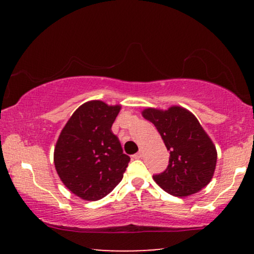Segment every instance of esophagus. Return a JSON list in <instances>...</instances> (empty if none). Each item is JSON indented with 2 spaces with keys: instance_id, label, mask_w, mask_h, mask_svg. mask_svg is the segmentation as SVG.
<instances>
[{
  "instance_id": "obj_1",
  "label": "esophagus",
  "mask_w": 254,
  "mask_h": 254,
  "mask_svg": "<svg viewBox=\"0 0 254 254\" xmlns=\"http://www.w3.org/2000/svg\"><path fill=\"white\" fill-rule=\"evenodd\" d=\"M133 157H134L135 159H140V158L143 157V152H142V151H138L137 154H135V155L133 156Z\"/></svg>"
}]
</instances>
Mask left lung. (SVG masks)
I'll return each instance as SVG.
<instances>
[{
	"label": "left lung",
	"mask_w": 254,
	"mask_h": 254,
	"mask_svg": "<svg viewBox=\"0 0 254 254\" xmlns=\"http://www.w3.org/2000/svg\"><path fill=\"white\" fill-rule=\"evenodd\" d=\"M142 116L155 125L170 151L169 165L154 180L175 196L197 193L210 183L216 168V148L189 110L171 106L163 111L145 109Z\"/></svg>",
	"instance_id": "obj_1"
}]
</instances>
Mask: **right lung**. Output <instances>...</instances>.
Returning a JSON list of instances; mask_svg holds the SVG:
<instances>
[{
	"label": "right lung",
	"mask_w": 254,
	"mask_h": 254,
	"mask_svg": "<svg viewBox=\"0 0 254 254\" xmlns=\"http://www.w3.org/2000/svg\"><path fill=\"white\" fill-rule=\"evenodd\" d=\"M120 109L102 100L84 103L72 113L55 144L58 175L83 200L97 201L112 192L130 161L111 130Z\"/></svg>",
	"instance_id": "1"
}]
</instances>
